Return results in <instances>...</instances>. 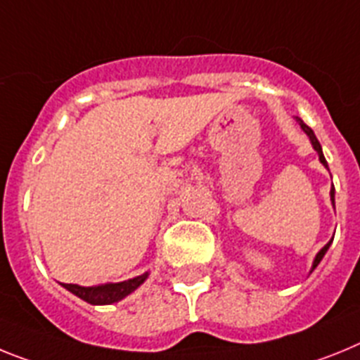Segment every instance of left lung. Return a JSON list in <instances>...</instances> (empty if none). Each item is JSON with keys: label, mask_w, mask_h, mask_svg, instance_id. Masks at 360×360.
<instances>
[{"label": "left lung", "mask_w": 360, "mask_h": 360, "mask_svg": "<svg viewBox=\"0 0 360 360\" xmlns=\"http://www.w3.org/2000/svg\"><path fill=\"white\" fill-rule=\"evenodd\" d=\"M295 120H297V123L301 124V128H302V130H304V134H306V136L310 137L311 146H314V148H315V152H317V154H319V161L323 162L324 167L328 168V162H326V159H324V155H323V148H321V143L317 141V137H315L314 130H311V128L308 127V124H306L304 121L301 120V117H295ZM330 198H331V205L335 206V188H333V186H331V190H330ZM331 240H333V239H331ZM331 240H330V243H328V245H324V248L321 250V252H319L317 255H315V259H314V264H311V271H314L315 268H317V264H319V262L323 261L324 254H326V252H328V248H330Z\"/></svg>", "instance_id": "obj_1"}]
</instances>
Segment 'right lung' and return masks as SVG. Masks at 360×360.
Here are the masks:
<instances>
[{"label": "right lung", "mask_w": 360, "mask_h": 360, "mask_svg": "<svg viewBox=\"0 0 360 360\" xmlns=\"http://www.w3.org/2000/svg\"><path fill=\"white\" fill-rule=\"evenodd\" d=\"M148 271L143 275H137L134 279L123 281V283H108V284H99V286H79V284H65L63 286L77 295L79 299L86 301L89 304L101 306V304H114V302L121 301L132 292H136L139 286L146 281Z\"/></svg>", "instance_id": "right-lung-1"}]
</instances>
